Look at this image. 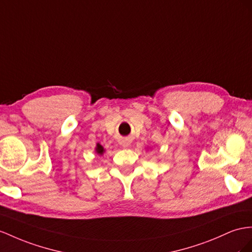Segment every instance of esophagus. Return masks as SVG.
I'll return each instance as SVG.
<instances>
[{
  "mask_svg": "<svg viewBox=\"0 0 252 252\" xmlns=\"http://www.w3.org/2000/svg\"><path fill=\"white\" fill-rule=\"evenodd\" d=\"M130 144H131V140L128 139V138L122 139V140H121V143H120V145H121L122 147H128V146H130Z\"/></svg>",
  "mask_w": 252,
  "mask_h": 252,
  "instance_id": "esophagus-1",
  "label": "esophagus"
}]
</instances>
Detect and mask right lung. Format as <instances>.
<instances>
[{
	"mask_svg": "<svg viewBox=\"0 0 252 252\" xmlns=\"http://www.w3.org/2000/svg\"><path fill=\"white\" fill-rule=\"evenodd\" d=\"M95 151H96V153H98V154H103V152H104V149H103V147L100 144H98V145H96Z\"/></svg>",
	"mask_w": 252,
	"mask_h": 252,
	"instance_id": "obj_1",
	"label": "right lung"
}]
</instances>
